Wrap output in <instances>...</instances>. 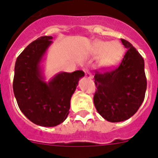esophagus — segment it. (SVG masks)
Segmentation results:
<instances>
[{
  "mask_svg": "<svg viewBox=\"0 0 158 158\" xmlns=\"http://www.w3.org/2000/svg\"><path fill=\"white\" fill-rule=\"evenodd\" d=\"M85 77L88 78H92L91 73L89 72V71H85Z\"/></svg>",
  "mask_w": 158,
  "mask_h": 158,
  "instance_id": "obj_1",
  "label": "esophagus"
}]
</instances>
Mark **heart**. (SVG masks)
Listing matches in <instances>:
<instances>
[{
  "label": "heart",
  "mask_w": 158,
  "mask_h": 158,
  "mask_svg": "<svg viewBox=\"0 0 158 158\" xmlns=\"http://www.w3.org/2000/svg\"><path fill=\"white\" fill-rule=\"evenodd\" d=\"M123 47L118 42H96L93 46V54L100 57V65L111 68L120 62L123 56Z\"/></svg>",
  "instance_id": "heart-1"
}]
</instances>
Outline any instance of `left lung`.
<instances>
[{"label":"left lung","instance_id":"1","mask_svg":"<svg viewBox=\"0 0 158 158\" xmlns=\"http://www.w3.org/2000/svg\"><path fill=\"white\" fill-rule=\"evenodd\" d=\"M127 52L115 69L95 70L93 102L98 113L111 123L122 122L139 110L146 94L144 59L131 43L121 39Z\"/></svg>","mask_w":158,"mask_h":158}]
</instances>
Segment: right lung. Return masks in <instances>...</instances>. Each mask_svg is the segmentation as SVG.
Masks as SVG:
<instances>
[{
	"label": "right lung",
	"instance_id": "right-lung-1",
	"mask_svg": "<svg viewBox=\"0 0 158 158\" xmlns=\"http://www.w3.org/2000/svg\"><path fill=\"white\" fill-rule=\"evenodd\" d=\"M52 36H42L31 43L18 56L15 65L13 92L23 115L36 125L55 127L67 118L71 96L82 70L62 72L49 82L44 81L40 67L43 57L52 43Z\"/></svg>",
	"mask_w": 158,
	"mask_h": 158
}]
</instances>
